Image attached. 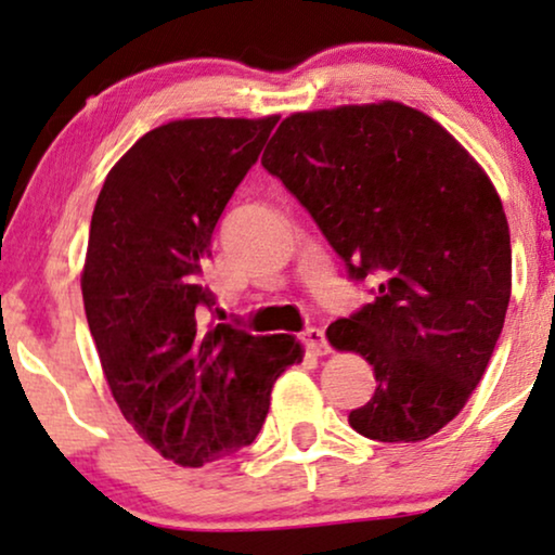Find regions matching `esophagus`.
<instances>
[{"mask_svg": "<svg viewBox=\"0 0 555 555\" xmlns=\"http://www.w3.org/2000/svg\"><path fill=\"white\" fill-rule=\"evenodd\" d=\"M301 343L307 345V350L312 354H327L330 352L327 337H324V332L320 327H307L305 332H301Z\"/></svg>", "mask_w": 555, "mask_h": 555, "instance_id": "esophagus-1", "label": "esophagus"}]
</instances>
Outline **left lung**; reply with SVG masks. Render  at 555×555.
<instances>
[{
	"instance_id": "left-lung-1",
	"label": "left lung",
	"mask_w": 555,
	"mask_h": 555,
	"mask_svg": "<svg viewBox=\"0 0 555 555\" xmlns=\"http://www.w3.org/2000/svg\"><path fill=\"white\" fill-rule=\"evenodd\" d=\"M261 165L305 205L371 305L332 322L375 393L350 411L367 439L424 441L464 409L505 324L513 284L500 195L431 116L398 101L284 118Z\"/></svg>"
}]
</instances>
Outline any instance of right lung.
Listing matches in <instances>:
<instances>
[{"label": "right lung", "mask_w": 555, "mask_h": 555, "mask_svg": "<svg viewBox=\"0 0 555 555\" xmlns=\"http://www.w3.org/2000/svg\"><path fill=\"white\" fill-rule=\"evenodd\" d=\"M279 116L182 118L116 162L91 218L80 276L88 327L124 418L182 467L248 447L271 388L301 363L292 335L201 324L212 233Z\"/></svg>", "instance_id": "obj_1"}]
</instances>
